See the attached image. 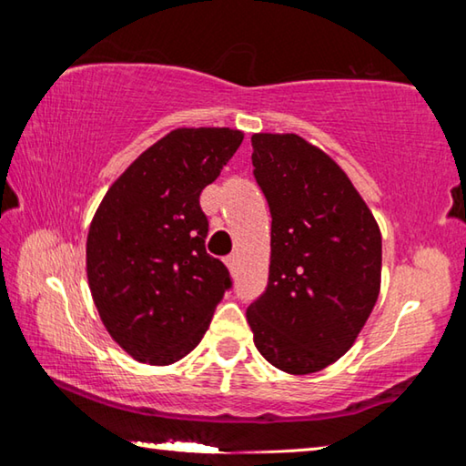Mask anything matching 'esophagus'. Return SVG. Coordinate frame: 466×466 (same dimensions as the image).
I'll list each match as a JSON object with an SVG mask.
<instances>
[{
	"mask_svg": "<svg viewBox=\"0 0 466 466\" xmlns=\"http://www.w3.org/2000/svg\"><path fill=\"white\" fill-rule=\"evenodd\" d=\"M224 263H226L228 269H230V273H234L236 267H238V263H240V257L236 255V252H232V255H228V257L224 258Z\"/></svg>",
	"mask_w": 466,
	"mask_h": 466,
	"instance_id": "esophagus-1",
	"label": "esophagus"
}]
</instances>
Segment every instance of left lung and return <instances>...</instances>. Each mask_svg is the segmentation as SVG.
<instances>
[{
    "mask_svg": "<svg viewBox=\"0 0 466 466\" xmlns=\"http://www.w3.org/2000/svg\"><path fill=\"white\" fill-rule=\"evenodd\" d=\"M252 167L271 209L265 294L247 309L261 356L319 372L356 343L380 294L382 236L343 168L296 133H255Z\"/></svg>",
    "mask_w": 466,
    "mask_h": 466,
    "instance_id": "left-lung-1",
    "label": "left lung"
}]
</instances>
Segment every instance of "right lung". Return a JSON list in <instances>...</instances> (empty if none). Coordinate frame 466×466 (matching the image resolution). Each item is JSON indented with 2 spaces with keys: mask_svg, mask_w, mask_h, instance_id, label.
<instances>
[{
  "mask_svg": "<svg viewBox=\"0 0 466 466\" xmlns=\"http://www.w3.org/2000/svg\"><path fill=\"white\" fill-rule=\"evenodd\" d=\"M244 133L178 127L133 160L102 197L86 240L94 306L133 360L170 366L191 353L224 291L226 265L208 255L199 195Z\"/></svg>",
  "mask_w": 466,
  "mask_h": 466,
  "instance_id": "add662e5",
  "label": "right lung"
}]
</instances>
